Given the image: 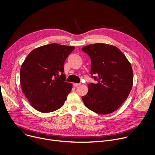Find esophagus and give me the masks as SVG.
<instances>
[{
	"label": "esophagus",
	"mask_w": 155,
	"mask_h": 155,
	"mask_svg": "<svg viewBox=\"0 0 155 155\" xmlns=\"http://www.w3.org/2000/svg\"><path fill=\"white\" fill-rule=\"evenodd\" d=\"M80 83H74V86L75 87H77L78 86H80Z\"/></svg>",
	"instance_id": "1"
}]
</instances>
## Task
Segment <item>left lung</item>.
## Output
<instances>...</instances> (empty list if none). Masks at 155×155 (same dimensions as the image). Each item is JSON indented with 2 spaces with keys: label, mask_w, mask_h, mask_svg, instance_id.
<instances>
[{
  "label": "left lung",
  "mask_w": 155,
  "mask_h": 155,
  "mask_svg": "<svg viewBox=\"0 0 155 155\" xmlns=\"http://www.w3.org/2000/svg\"><path fill=\"white\" fill-rule=\"evenodd\" d=\"M91 59V78L97 83L88 84L81 97L86 107L101 115L112 113L127 98L133 83L130 62L116 47L95 43L82 48Z\"/></svg>",
  "instance_id": "left-lung-1"
}]
</instances>
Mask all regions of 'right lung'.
Wrapping results in <instances>:
<instances>
[{
  "label": "right lung",
  "mask_w": 155,
  "mask_h": 155,
  "mask_svg": "<svg viewBox=\"0 0 155 155\" xmlns=\"http://www.w3.org/2000/svg\"><path fill=\"white\" fill-rule=\"evenodd\" d=\"M74 48L57 43L48 44L32 50L22 64V90L38 111H55L67 99L72 84L65 81L64 64Z\"/></svg>",
  "instance_id": "obj_1"
}]
</instances>
